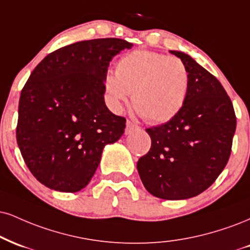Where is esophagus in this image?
<instances>
[{
  "label": "esophagus",
  "instance_id": "obj_1",
  "mask_svg": "<svg viewBox=\"0 0 250 250\" xmlns=\"http://www.w3.org/2000/svg\"><path fill=\"white\" fill-rule=\"evenodd\" d=\"M137 129H140L137 125H135L134 122L131 121H127V127H125V135L133 133L134 130H137Z\"/></svg>",
  "mask_w": 250,
  "mask_h": 250
}]
</instances>
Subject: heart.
<instances>
[{
  "label": "heart",
  "instance_id": "heart-1",
  "mask_svg": "<svg viewBox=\"0 0 250 250\" xmlns=\"http://www.w3.org/2000/svg\"><path fill=\"white\" fill-rule=\"evenodd\" d=\"M104 85L116 109L133 94V106L146 121L163 123L184 107L190 76L179 58L136 50L119 60L115 74H108Z\"/></svg>",
  "mask_w": 250,
  "mask_h": 250
}]
</instances>
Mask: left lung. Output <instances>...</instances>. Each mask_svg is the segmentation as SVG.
Returning a JSON list of instances; mask_svg holds the SVG:
<instances>
[{
  "mask_svg": "<svg viewBox=\"0 0 250 250\" xmlns=\"http://www.w3.org/2000/svg\"><path fill=\"white\" fill-rule=\"evenodd\" d=\"M170 52L188 67V98L173 119L146 129L151 148L138 159L137 171L149 193L182 200L208 188L225 169L236 117L220 81L186 53Z\"/></svg>",
  "mask_w": 250,
  "mask_h": 250,
  "instance_id": "8db88e82",
  "label": "left lung"
}]
</instances>
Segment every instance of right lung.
I'll return each mask as SVG.
<instances>
[{"label":"right lung","instance_id":"obj_1","mask_svg":"<svg viewBox=\"0 0 250 250\" xmlns=\"http://www.w3.org/2000/svg\"><path fill=\"white\" fill-rule=\"evenodd\" d=\"M133 44L99 38L47 55L21 92L16 138L26 167L51 190L78 192L92 179L106 144L125 133V119L104 104L114 56Z\"/></svg>","mask_w":250,"mask_h":250}]
</instances>
